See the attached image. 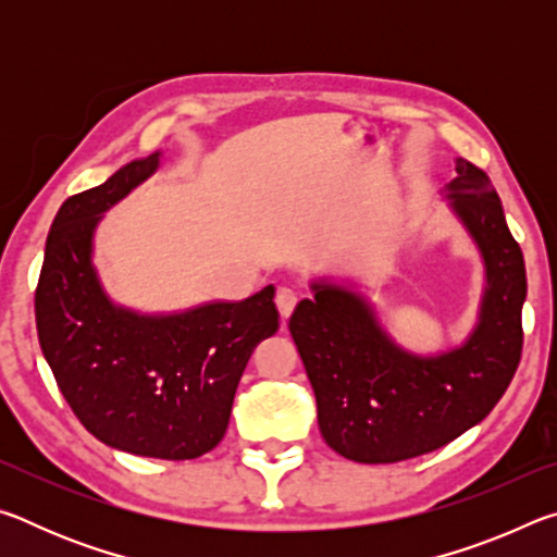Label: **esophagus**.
I'll return each mask as SVG.
<instances>
[{"label":"esophagus","instance_id":"esophagus-1","mask_svg":"<svg viewBox=\"0 0 557 557\" xmlns=\"http://www.w3.org/2000/svg\"><path fill=\"white\" fill-rule=\"evenodd\" d=\"M297 299H299V297H297L295 289H289V287H280V289H277L275 305H277V309H280V317H282V319H287L292 312H295Z\"/></svg>","mask_w":557,"mask_h":557}]
</instances>
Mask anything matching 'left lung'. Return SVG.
Instances as JSON below:
<instances>
[{"instance_id": "left-lung-1", "label": "left lung", "mask_w": 557, "mask_h": 557, "mask_svg": "<svg viewBox=\"0 0 557 557\" xmlns=\"http://www.w3.org/2000/svg\"><path fill=\"white\" fill-rule=\"evenodd\" d=\"M445 196L486 270L479 322L465 344L412 354L393 342L369 299L326 280H314V299H301L289 317L322 437L361 465H393L457 440L494 410L521 361L525 265L496 188L457 159Z\"/></svg>"}]
</instances>
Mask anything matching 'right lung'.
Wrapping results in <instances>:
<instances>
[{"label": "right lung", "instance_id": "add662e5", "mask_svg": "<svg viewBox=\"0 0 557 557\" xmlns=\"http://www.w3.org/2000/svg\"><path fill=\"white\" fill-rule=\"evenodd\" d=\"M162 152L65 199L46 238L36 329L65 403L92 437L129 455L196 459L228 430L248 358L277 332L275 287L243 301L139 314L102 289L92 235L102 213L152 176Z\"/></svg>", "mask_w": 557, "mask_h": 557}]
</instances>
